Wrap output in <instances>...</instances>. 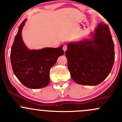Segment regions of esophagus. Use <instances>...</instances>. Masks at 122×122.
<instances>
[{"mask_svg": "<svg viewBox=\"0 0 122 122\" xmlns=\"http://www.w3.org/2000/svg\"><path fill=\"white\" fill-rule=\"evenodd\" d=\"M62 48H63V50L64 51H66V50H67V45H66V44H64V45H63V47H62Z\"/></svg>", "mask_w": 122, "mask_h": 122, "instance_id": "esophagus-1", "label": "esophagus"}]
</instances>
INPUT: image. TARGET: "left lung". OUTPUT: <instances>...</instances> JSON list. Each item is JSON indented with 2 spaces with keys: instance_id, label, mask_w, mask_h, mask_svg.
Listing matches in <instances>:
<instances>
[{
  "instance_id": "1",
  "label": "left lung",
  "mask_w": 122,
  "mask_h": 122,
  "mask_svg": "<svg viewBox=\"0 0 122 122\" xmlns=\"http://www.w3.org/2000/svg\"><path fill=\"white\" fill-rule=\"evenodd\" d=\"M72 79L86 86H96L107 78L114 61V43L107 24L100 23L92 40L69 43L66 52Z\"/></svg>"
}]
</instances>
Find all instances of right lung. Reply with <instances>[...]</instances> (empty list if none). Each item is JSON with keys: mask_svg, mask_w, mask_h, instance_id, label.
I'll return each instance as SVG.
<instances>
[{"mask_svg": "<svg viewBox=\"0 0 122 122\" xmlns=\"http://www.w3.org/2000/svg\"><path fill=\"white\" fill-rule=\"evenodd\" d=\"M26 20L22 22L16 35L10 52L13 73L23 86L28 88H43L50 83V71L58 58L64 53L62 46L29 50L23 43L22 29Z\"/></svg>", "mask_w": 122, "mask_h": 122, "instance_id": "add662e5", "label": "right lung"}]
</instances>
